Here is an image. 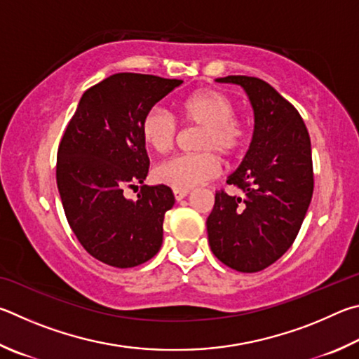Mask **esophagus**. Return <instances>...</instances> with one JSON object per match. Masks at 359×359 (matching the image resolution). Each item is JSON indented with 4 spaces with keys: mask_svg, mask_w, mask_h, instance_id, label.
<instances>
[{
    "mask_svg": "<svg viewBox=\"0 0 359 359\" xmlns=\"http://www.w3.org/2000/svg\"><path fill=\"white\" fill-rule=\"evenodd\" d=\"M173 196L176 202H181V200L189 196V191H173Z\"/></svg>",
    "mask_w": 359,
    "mask_h": 359,
    "instance_id": "obj_1",
    "label": "esophagus"
}]
</instances>
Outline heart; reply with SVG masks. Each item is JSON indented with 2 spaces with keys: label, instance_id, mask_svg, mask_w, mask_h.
Segmentation results:
<instances>
[{
  "label": "heart",
  "instance_id": "1",
  "mask_svg": "<svg viewBox=\"0 0 359 359\" xmlns=\"http://www.w3.org/2000/svg\"><path fill=\"white\" fill-rule=\"evenodd\" d=\"M178 111L187 126L200 128L196 148L202 151L161 162L154 168V180L175 191H189L217 175L219 161L212 151L227 159L236 156L246 143L248 130L235 118L233 100L215 88L192 93L181 100ZM140 134L149 149L162 154L175 144L178 124L167 110L153 107L142 118Z\"/></svg>",
  "mask_w": 359,
  "mask_h": 359
}]
</instances>
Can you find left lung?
Here are the masks:
<instances>
[{
    "label": "left lung",
    "instance_id": "1",
    "mask_svg": "<svg viewBox=\"0 0 359 359\" xmlns=\"http://www.w3.org/2000/svg\"><path fill=\"white\" fill-rule=\"evenodd\" d=\"M241 85L254 109V137L227 184L243 196L216 191L206 219L212 254L240 273L273 265L292 246L313 192L311 138L298 110L265 80L217 79Z\"/></svg>",
    "mask_w": 359,
    "mask_h": 359
}]
</instances>
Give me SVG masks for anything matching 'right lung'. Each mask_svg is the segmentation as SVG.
<instances>
[{
    "label": "right lung",
    "instance_id": "1",
    "mask_svg": "<svg viewBox=\"0 0 359 359\" xmlns=\"http://www.w3.org/2000/svg\"><path fill=\"white\" fill-rule=\"evenodd\" d=\"M183 80L119 72L83 93L62 134L56 184L81 246L115 268H134L159 252L163 216L175 203L168 186H144L149 159L140 123ZM141 184L135 203L123 191Z\"/></svg>",
    "mask_w": 359,
    "mask_h": 359
}]
</instances>
